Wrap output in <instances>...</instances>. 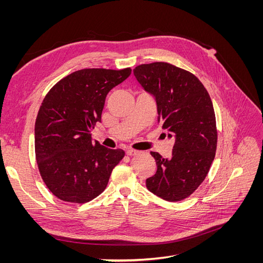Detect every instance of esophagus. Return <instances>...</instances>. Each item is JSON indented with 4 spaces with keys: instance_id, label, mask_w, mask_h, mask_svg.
Masks as SVG:
<instances>
[{
    "instance_id": "34e87169",
    "label": "esophagus",
    "mask_w": 263,
    "mask_h": 263,
    "mask_svg": "<svg viewBox=\"0 0 263 263\" xmlns=\"http://www.w3.org/2000/svg\"><path fill=\"white\" fill-rule=\"evenodd\" d=\"M141 153V151H138V150H134V149H127L126 150V154L128 156H137Z\"/></svg>"
}]
</instances>
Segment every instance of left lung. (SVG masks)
<instances>
[{
	"label": "left lung",
	"mask_w": 263,
	"mask_h": 263,
	"mask_svg": "<svg viewBox=\"0 0 263 263\" xmlns=\"http://www.w3.org/2000/svg\"><path fill=\"white\" fill-rule=\"evenodd\" d=\"M134 76L154 95L158 123L176 139L170 158L150 153L157 172L146 186L164 201H182L200 186L215 158L217 130L210 94L194 74L166 62L140 65Z\"/></svg>",
	"instance_id": "8db88e82"
}]
</instances>
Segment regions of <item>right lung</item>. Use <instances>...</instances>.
<instances>
[{"label": "right lung", "mask_w": 263, "mask_h": 263, "mask_svg": "<svg viewBox=\"0 0 263 263\" xmlns=\"http://www.w3.org/2000/svg\"><path fill=\"white\" fill-rule=\"evenodd\" d=\"M130 68L83 69L67 76L46 95L35 123L39 172L61 201L86 203L105 190L110 173L125 156L92 141L108 92L125 81Z\"/></svg>", "instance_id": "1"}]
</instances>
